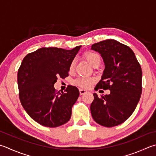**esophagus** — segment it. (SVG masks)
Wrapping results in <instances>:
<instances>
[{"instance_id":"esophagus-1","label":"esophagus","mask_w":156,"mask_h":156,"mask_svg":"<svg viewBox=\"0 0 156 156\" xmlns=\"http://www.w3.org/2000/svg\"><path fill=\"white\" fill-rule=\"evenodd\" d=\"M79 91H80V94H81V95H82V94H84L86 93H87V91L86 90L82 89V88H80V89H79Z\"/></svg>"}]
</instances>
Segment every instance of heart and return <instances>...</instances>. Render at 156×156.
Returning <instances> with one entry per match:
<instances>
[{
  "label": "heart",
  "mask_w": 156,
  "mask_h": 156,
  "mask_svg": "<svg viewBox=\"0 0 156 156\" xmlns=\"http://www.w3.org/2000/svg\"><path fill=\"white\" fill-rule=\"evenodd\" d=\"M84 57L86 58L88 62L93 67L95 66H99L101 63V57L98 53L93 51H87L85 53ZM76 61L74 59L70 63L69 67V71H73L75 68ZM94 80L93 78H86V77H78L74 80V84L81 88H87L94 82Z\"/></svg>",
  "instance_id": "1"
}]
</instances>
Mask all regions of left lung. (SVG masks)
Masks as SVG:
<instances>
[{"mask_svg": "<svg viewBox=\"0 0 156 156\" xmlns=\"http://www.w3.org/2000/svg\"><path fill=\"white\" fill-rule=\"evenodd\" d=\"M105 63L101 79L95 87L110 90L99 97L94 93L90 112L97 123L113 127L129 118L139 101L142 93V70L135 55L128 46L112 39L91 46Z\"/></svg>", "mask_w": 156, "mask_h": 156, "instance_id": "left-lung-1", "label": "left lung"}]
</instances>
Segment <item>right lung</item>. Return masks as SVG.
<instances>
[{
    "label": "right lung",
    "mask_w": 156,
    "mask_h": 156,
    "mask_svg": "<svg viewBox=\"0 0 156 156\" xmlns=\"http://www.w3.org/2000/svg\"><path fill=\"white\" fill-rule=\"evenodd\" d=\"M43 47L27 54L18 69L17 84L21 105L30 117L42 126L57 127L66 124L77 101V87L68 85L66 93L54 88L58 77L68 76L70 63L80 50Z\"/></svg>",
    "instance_id": "add662e5"
}]
</instances>
